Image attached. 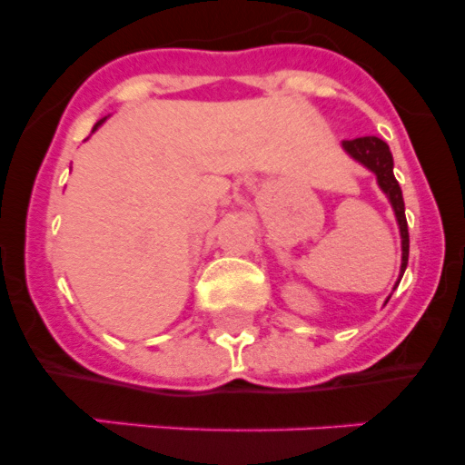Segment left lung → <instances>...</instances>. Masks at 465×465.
Returning a JSON list of instances; mask_svg holds the SVG:
<instances>
[{
	"mask_svg": "<svg viewBox=\"0 0 465 465\" xmlns=\"http://www.w3.org/2000/svg\"><path fill=\"white\" fill-rule=\"evenodd\" d=\"M344 151L359 163H363L368 170L377 174L381 191L389 195L396 212L398 225H401V237H402V262H401V277L408 268V256H410V232H408V219H405V203H402V191L398 186L396 176H393V155L381 142L380 137H356V139H344L342 142Z\"/></svg>",
	"mask_w": 465,
	"mask_h": 465,
	"instance_id": "1",
	"label": "left lung"
}]
</instances>
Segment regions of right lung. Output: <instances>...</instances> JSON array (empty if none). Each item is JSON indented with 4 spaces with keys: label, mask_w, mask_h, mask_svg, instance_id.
I'll use <instances>...</instances> for the list:
<instances>
[{
    "label": "right lung",
    "mask_w": 465,
    "mask_h": 465,
    "mask_svg": "<svg viewBox=\"0 0 465 465\" xmlns=\"http://www.w3.org/2000/svg\"><path fill=\"white\" fill-rule=\"evenodd\" d=\"M100 123H102V121H100ZM100 123H97V125H100ZM97 125H94V127H97Z\"/></svg>",
    "instance_id": "right-lung-1"
}]
</instances>
